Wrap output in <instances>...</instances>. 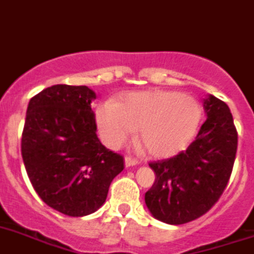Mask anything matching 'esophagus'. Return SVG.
<instances>
[{
	"label": "esophagus",
	"instance_id": "esophagus-1",
	"mask_svg": "<svg viewBox=\"0 0 254 254\" xmlns=\"http://www.w3.org/2000/svg\"><path fill=\"white\" fill-rule=\"evenodd\" d=\"M137 164H138L137 159L132 158V156H126V158H125V165L127 168L133 167V165H137Z\"/></svg>",
	"mask_w": 254,
	"mask_h": 254
}]
</instances>
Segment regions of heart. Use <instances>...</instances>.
Segmentation results:
<instances>
[{
	"mask_svg": "<svg viewBox=\"0 0 254 254\" xmlns=\"http://www.w3.org/2000/svg\"><path fill=\"white\" fill-rule=\"evenodd\" d=\"M201 118L202 109L193 96L169 90L131 93L114 104L103 103L96 108V123L107 146H122L140 128V142L160 158L185 150Z\"/></svg>",
	"mask_w": 254,
	"mask_h": 254,
	"instance_id": "1",
	"label": "heart"
}]
</instances>
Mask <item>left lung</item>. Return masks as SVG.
Instances as JSON below:
<instances>
[{
    "instance_id": "1",
    "label": "left lung",
    "mask_w": 254,
    "mask_h": 254,
    "mask_svg": "<svg viewBox=\"0 0 254 254\" xmlns=\"http://www.w3.org/2000/svg\"><path fill=\"white\" fill-rule=\"evenodd\" d=\"M203 109L207 118L187 150L149 164L156 177L145 202L163 223L181 225L205 215L232 174L238 133L230 109L214 95L203 99Z\"/></svg>"
}]
</instances>
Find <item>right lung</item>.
I'll return each instance as SVG.
<instances>
[{
    "label": "right lung",
    "instance_id": "right-lung-1",
    "mask_svg": "<svg viewBox=\"0 0 254 254\" xmlns=\"http://www.w3.org/2000/svg\"><path fill=\"white\" fill-rule=\"evenodd\" d=\"M95 98L87 86L53 85L26 111L21 155L28 177L38 196L67 216L95 212L125 168L122 155L96 136Z\"/></svg>",
    "mask_w": 254,
    "mask_h": 254
}]
</instances>
